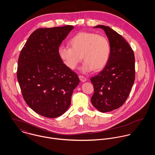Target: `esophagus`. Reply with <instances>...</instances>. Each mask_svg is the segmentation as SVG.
<instances>
[{"instance_id": "obj_1", "label": "esophagus", "mask_w": 155, "mask_h": 155, "mask_svg": "<svg viewBox=\"0 0 155 155\" xmlns=\"http://www.w3.org/2000/svg\"><path fill=\"white\" fill-rule=\"evenodd\" d=\"M79 78H80V81H82V82H85V81H87V78L86 77L82 76V75H80L79 76Z\"/></svg>"}]
</instances>
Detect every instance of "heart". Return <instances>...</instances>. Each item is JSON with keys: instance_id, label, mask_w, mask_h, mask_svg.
Wrapping results in <instances>:
<instances>
[{"instance_id": "1", "label": "heart", "mask_w": 155, "mask_h": 155, "mask_svg": "<svg viewBox=\"0 0 155 155\" xmlns=\"http://www.w3.org/2000/svg\"><path fill=\"white\" fill-rule=\"evenodd\" d=\"M68 44L70 47L59 46L58 54L64 65L71 70L75 69L83 59L84 61L81 68L83 72H89L93 69L99 71L109 60L110 45L104 36L80 31L73 36Z\"/></svg>"}]
</instances>
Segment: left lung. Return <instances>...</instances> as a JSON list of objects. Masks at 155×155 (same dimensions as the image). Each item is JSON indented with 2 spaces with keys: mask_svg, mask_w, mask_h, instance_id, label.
I'll return each instance as SVG.
<instances>
[{
  "mask_svg": "<svg viewBox=\"0 0 155 155\" xmlns=\"http://www.w3.org/2000/svg\"><path fill=\"white\" fill-rule=\"evenodd\" d=\"M93 28L104 30L110 45L107 64L91 78L94 87L91 102L98 111L107 113L120 107L127 99L135 80V56L122 36L111 28L98 25Z\"/></svg>",
  "mask_w": 155,
  "mask_h": 155,
  "instance_id": "1",
  "label": "left lung"
}]
</instances>
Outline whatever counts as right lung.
<instances>
[{"mask_svg": "<svg viewBox=\"0 0 155 155\" xmlns=\"http://www.w3.org/2000/svg\"><path fill=\"white\" fill-rule=\"evenodd\" d=\"M73 29L70 25L38 29L20 54L17 77L22 95L28 106L44 117L56 118L64 113L80 83L77 74L64 65L58 54Z\"/></svg>", "mask_w": 155, "mask_h": 155, "instance_id": "right-lung-1", "label": "right lung"}]
</instances>
